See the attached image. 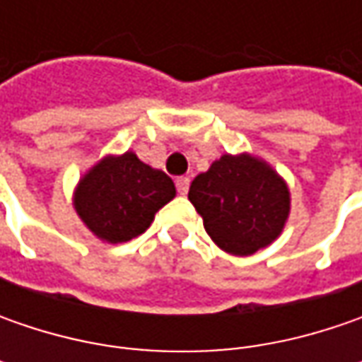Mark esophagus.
<instances>
[{
    "label": "esophagus",
    "instance_id": "34e87169",
    "mask_svg": "<svg viewBox=\"0 0 362 362\" xmlns=\"http://www.w3.org/2000/svg\"><path fill=\"white\" fill-rule=\"evenodd\" d=\"M189 183H191V179H189V177H179V179H177V191H179L181 195H187Z\"/></svg>",
    "mask_w": 362,
    "mask_h": 362
}]
</instances>
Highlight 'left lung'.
<instances>
[{
    "label": "left lung",
    "instance_id": "obj_1",
    "mask_svg": "<svg viewBox=\"0 0 362 362\" xmlns=\"http://www.w3.org/2000/svg\"><path fill=\"white\" fill-rule=\"evenodd\" d=\"M189 202L219 250L252 256L284 231L290 189L268 160L252 153L221 155L189 187Z\"/></svg>",
    "mask_w": 362,
    "mask_h": 362
}]
</instances>
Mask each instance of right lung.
Listing matches in <instances>:
<instances>
[{
	"instance_id": "right-lung-1",
	"label": "right lung",
	"mask_w": 362,
	"mask_h": 362,
	"mask_svg": "<svg viewBox=\"0 0 362 362\" xmlns=\"http://www.w3.org/2000/svg\"><path fill=\"white\" fill-rule=\"evenodd\" d=\"M175 195L169 175L127 151L94 163L78 179L72 205L100 242L124 243L141 235Z\"/></svg>"
}]
</instances>
